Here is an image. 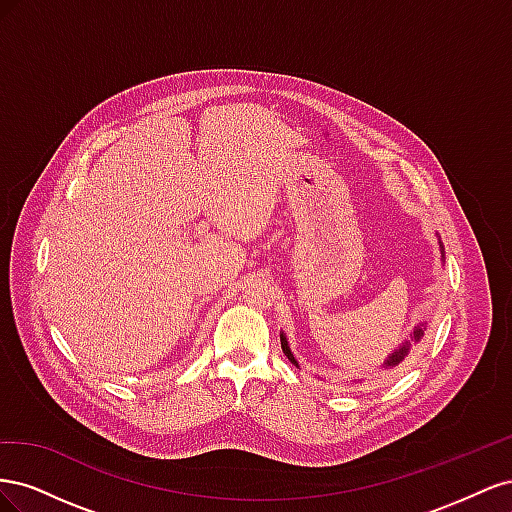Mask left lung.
I'll use <instances>...</instances> for the list:
<instances>
[{"mask_svg":"<svg viewBox=\"0 0 512 512\" xmlns=\"http://www.w3.org/2000/svg\"><path fill=\"white\" fill-rule=\"evenodd\" d=\"M438 245H440V254H442V260H444V245H442L440 239H438ZM425 331H427V322L414 324V329H412V333H410V339H404V342L399 344V348H395L389 356H386L384 363H382V369H395V367H399L401 363H404V359L410 354L412 344L421 342ZM280 339H282V350H284V354L288 356V361H290L292 365L299 367V361L294 359V354H292V350H290V344H288V339H286V333H284V331L280 333Z\"/></svg>","mask_w":512,"mask_h":512,"instance_id":"left-lung-1","label":"left lung"}]
</instances>
